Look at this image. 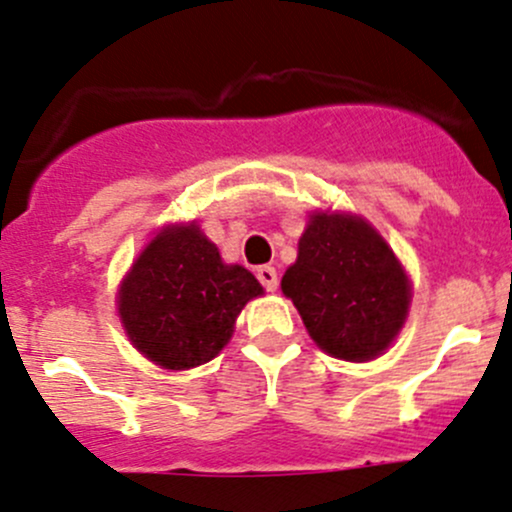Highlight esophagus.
Here are the masks:
<instances>
[{"mask_svg":"<svg viewBox=\"0 0 512 512\" xmlns=\"http://www.w3.org/2000/svg\"><path fill=\"white\" fill-rule=\"evenodd\" d=\"M256 278H258V283L268 290V293H273V290L278 288V273L273 266H258Z\"/></svg>","mask_w":512,"mask_h":512,"instance_id":"esophagus-1","label":"esophagus"}]
</instances>
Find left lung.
I'll list each match as a JSON object with an SVG mask.
<instances>
[{
	"instance_id": "obj_1",
	"label": "left lung",
	"mask_w": 512,
	"mask_h": 512,
	"mask_svg": "<svg viewBox=\"0 0 512 512\" xmlns=\"http://www.w3.org/2000/svg\"><path fill=\"white\" fill-rule=\"evenodd\" d=\"M320 349L346 361L381 354L403 327L408 276L364 219L315 214L280 280Z\"/></svg>"
}]
</instances>
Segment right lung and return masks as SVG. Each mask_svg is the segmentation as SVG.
<instances>
[{"instance_id":"obj_1","label":"right lung","mask_w":512,"mask_h":512,"mask_svg":"<svg viewBox=\"0 0 512 512\" xmlns=\"http://www.w3.org/2000/svg\"><path fill=\"white\" fill-rule=\"evenodd\" d=\"M261 283L227 266L195 224L166 229L146 246L119 290L126 334L158 366L207 364L234 332V320Z\"/></svg>"}]
</instances>
